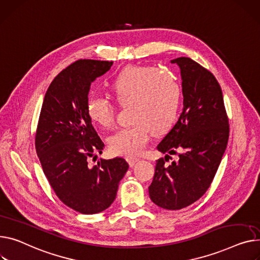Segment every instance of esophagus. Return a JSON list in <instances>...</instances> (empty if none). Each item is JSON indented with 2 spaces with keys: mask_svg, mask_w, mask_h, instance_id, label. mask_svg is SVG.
I'll return each mask as SVG.
<instances>
[{
  "mask_svg": "<svg viewBox=\"0 0 260 260\" xmlns=\"http://www.w3.org/2000/svg\"><path fill=\"white\" fill-rule=\"evenodd\" d=\"M127 161H128V163H129L131 166H134L137 162L140 161V159L137 158V157H128V158H127Z\"/></svg>",
  "mask_w": 260,
  "mask_h": 260,
  "instance_id": "esophagus-1",
  "label": "esophagus"
}]
</instances>
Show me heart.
<instances>
[{
    "instance_id": "1",
    "label": "heart",
    "mask_w": 260,
    "mask_h": 260,
    "mask_svg": "<svg viewBox=\"0 0 260 260\" xmlns=\"http://www.w3.org/2000/svg\"><path fill=\"white\" fill-rule=\"evenodd\" d=\"M110 91L119 105H131V119L134 121L110 138L114 153L128 157L140 153L152 131L163 133L178 118L181 85L171 73L155 67L126 68L111 80ZM115 111V106L105 97H92L86 103L90 119L103 128L114 123Z\"/></svg>"
}]
</instances>
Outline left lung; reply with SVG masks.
Masks as SVG:
<instances>
[{"label": "left lung", "mask_w": 260, "mask_h": 260, "mask_svg": "<svg viewBox=\"0 0 260 260\" xmlns=\"http://www.w3.org/2000/svg\"><path fill=\"white\" fill-rule=\"evenodd\" d=\"M170 62L180 67L184 107L178 122L157 146L165 160H157L148 193L161 208L179 210L210 187L228 144L229 122L213 74L189 57ZM177 150L178 160L166 166L169 154Z\"/></svg>", "instance_id": "obj_1"}]
</instances>
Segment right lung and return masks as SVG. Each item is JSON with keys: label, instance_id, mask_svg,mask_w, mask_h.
I'll return each instance as SVG.
<instances>
[{"label": "right lung", "instance_id": "add662e5", "mask_svg": "<svg viewBox=\"0 0 260 260\" xmlns=\"http://www.w3.org/2000/svg\"><path fill=\"white\" fill-rule=\"evenodd\" d=\"M113 61L80 59L62 70L49 85L41 110L36 148L44 174L58 199L83 214L99 213L116 199L128 169L125 159H90L105 144L86 112L91 83Z\"/></svg>", "mask_w": 260, "mask_h": 260}]
</instances>
